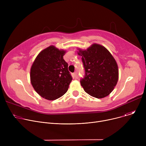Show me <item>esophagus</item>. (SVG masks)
Listing matches in <instances>:
<instances>
[{
	"label": "esophagus",
	"instance_id": "34e87169",
	"mask_svg": "<svg viewBox=\"0 0 146 146\" xmlns=\"http://www.w3.org/2000/svg\"><path fill=\"white\" fill-rule=\"evenodd\" d=\"M73 76L74 78L75 79H77L78 77V72H75L74 73H73Z\"/></svg>",
	"mask_w": 146,
	"mask_h": 146
}]
</instances>
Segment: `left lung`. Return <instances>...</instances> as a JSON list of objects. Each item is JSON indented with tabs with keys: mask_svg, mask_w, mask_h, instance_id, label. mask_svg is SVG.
<instances>
[{
	"mask_svg": "<svg viewBox=\"0 0 146 146\" xmlns=\"http://www.w3.org/2000/svg\"><path fill=\"white\" fill-rule=\"evenodd\" d=\"M85 76L80 82L87 94L96 98L108 96L118 80V68L115 60L104 46L94 44L86 50H79Z\"/></svg>",
	"mask_w": 146,
	"mask_h": 146,
	"instance_id": "obj_1",
	"label": "left lung"
}]
</instances>
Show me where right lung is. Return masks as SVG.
I'll use <instances>...</instances> for the list:
<instances>
[{
  "instance_id": "right-lung-1",
  "label": "right lung",
  "mask_w": 146,
  "mask_h": 146,
  "mask_svg": "<svg viewBox=\"0 0 146 146\" xmlns=\"http://www.w3.org/2000/svg\"><path fill=\"white\" fill-rule=\"evenodd\" d=\"M65 52L50 46L39 53L31 68L34 89L48 100H55L64 95L72 80L68 64L63 59Z\"/></svg>"
}]
</instances>
